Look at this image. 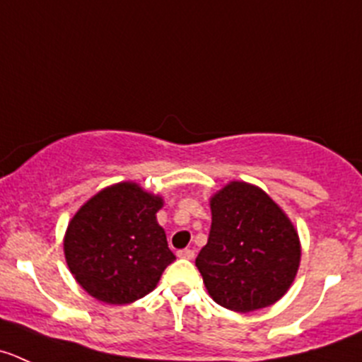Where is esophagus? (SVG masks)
I'll return each instance as SVG.
<instances>
[{
	"instance_id": "34e87169",
	"label": "esophagus",
	"mask_w": 362,
	"mask_h": 362,
	"mask_svg": "<svg viewBox=\"0 0 362 362\" xmlns=\"http://www.w3.org/2000/svg\"><path fill=\"white\" fill-rule=\"evenodd\" d=\"M178 258H185V259H192L194 258V251L192 249H180V251L177 252Z\"/></svg>"
}]
</instances>
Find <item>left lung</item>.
Wrapping results in <instances>:
<instances>
[{"label": "left lung", "instance_id": "left-lung-1", "mask_svg": "<svg viewBox=\"0 0 362 362\" xmlns=\"http://www.w3.org/2000/svg\"><path fill=\"white\" fill-rule=\"evenodd\" d=\"M210 210L209 242L196 258L210 297L238 313L281 299L300 262L299 237L285 212L245 182L221 189Z\"/></svg>", "mask_w": 362, "mask_h": 362}]
</instances>
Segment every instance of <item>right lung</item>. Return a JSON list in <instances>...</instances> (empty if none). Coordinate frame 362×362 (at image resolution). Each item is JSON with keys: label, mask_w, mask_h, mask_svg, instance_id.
<instances>
[{"label": "right lung", "mask_w": 362, "mask_h": 362, "mask_svg": "<svg viewBox=\"0 0 362 362\" xmlns=\"http://www.w3.org/2000/svg\"><path fill=\"white\" fill-rule=\"evenodd\" d=\"M159 196L122 182L88 199L66 228L63 249L76 281L97 300L129 304L152 292L175 259L156 219Z\"/></svg>", "instance_id": "obj_1"}]
</instances>
